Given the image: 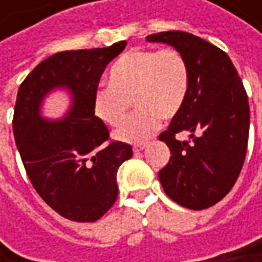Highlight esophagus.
Masks as SVG:
<instances>
[{
  "label": "esophagus",
  "mask_w": 262,
  "mask_h": 262,
  "mask_svg": "<svg viewBox=\"0 0 262 262\" xmlns=\"http://www.w3.org/2000/svg\"><path fill=\"white\" fill-rule=\"evenodd\" d=\"M144 148H145V144H142V142L133 145V151H135V153H139V151H142Z\"/></svg>",
  "instance_id": "1"
}]
</instances>
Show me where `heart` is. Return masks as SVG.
Listing matches in <instances>:
<instances>
[{
    "label": "heart",
    "instance_id": "1",
    "mask_svg": "<svg viewBox=\"0 0 262 262\" xmlns=\"http://www.w3.org/2000/svg\"><path fill=\"white\" fill-rule=\"evenodd\" d=\"M189 91V67L176 48L126 51L109 71V86L95 91L94 115L109 127H120L129 114L130 101L138 109L117 133L123 141L151 136L161 118H174Z\"/></svg>",
    "mask_w": 262,
    "mask_h": 262
}]
</instances>
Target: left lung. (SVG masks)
I'll use <instances>...</instances> for the list:
<instances>
[{
    "instance_id": "8db88e82",
    "label": "left lung",
    "mask_w": 262,
    "mask_h": 262,
    "mask_svg": "<svg viewBox=\"0 0 262 262\" xmlns=\"http://www.w3.org/2000/svg\"><path fill=\"white\" fill-rule=\"evenodd\" d=\"M173 45L189 67V91L181 112L159 135L170 161L159 171L167 195L200 211L219 203L235 185L249 141V100L229 56L211 42L173 30L147 36ZM190 133L179 141L177 135Z\"/></svg>"
}]
</instances>
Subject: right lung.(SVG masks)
<instances>
[{
  "instance_id": "right-lung-1",
  "label": "right lung",
  "mask_w": 262,
  "mask_h": 262,
  "mask_svg": "<svg viewBox=\"0 0 262 262\" xmlns=\"http://www.w3.org/2000/svg\"><path fill=\"white\" fill-rule=\"evenodd\" d=\"M126 45L121 40L104 48L56 53L18 91L12 126L27 176L42 200L71 222H95L114 206L118 168L133 155L129 144L109 138L92 111L101 74ZM56 85L73 91L75 106L67 119L45 122L38 104Z\"/></svg>"
}]
</instances>
